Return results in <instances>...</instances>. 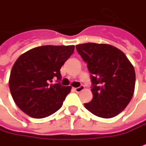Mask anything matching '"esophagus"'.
<instances>
[{
  "instance_id": "obj_1",
  "label": "esophagus",
  "mask_w": 146,
  "mask_h": 146,
  "mask_svg": "<svg viewBox=\"0 0 146 146\" xmlns=\"http://www.w3.org/2000/svg\"><path fill=\"white\" fill-rule=\"evenodd\" d=\"M84 89V87L83 86V85H81V86H80V87H78V88H74V90H75L76 92H80L81 91H83Z\"/></svg>"
}]
</instances>
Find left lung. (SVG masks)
<instances>
[{"instance_id": "8db88e82", "label": "left lung", "mask_w": 146, "mask_h": 146, "mask_svg": "<svg viewBox=\"0 0 146 146\" xmlns=\"http://www.w3.org/2000/svg\"><path fill=\"white\" fill-rule=\"evenodd\" d=\"M75 47L91 74L93 98L84 104L85 108L99 117L116 116L133 96V66L124 53L108 44L88 42Z\"/></svg>"}]
</instances>
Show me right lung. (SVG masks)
Masks as SVG:
<instances>
[{
    "label": "right lung",
    "mask_w": 146,
    "mask_h": 146,
    "mask_svg": "<svg viewBox=\"0 0 146 146\" xmlns=\"http://www.w3.org/2000/svg\"><path fill=\"white\" fill-rule=\"evenodd\" d=\"M75 46H42L22 54L13 64L9 89L17 106L33 118H44L62 107L71 87L62 86L60 69ZM57 78L58 82L52 84Z\"/></svg>",
    "instance_id": "obj_1"
}]
</instances>
